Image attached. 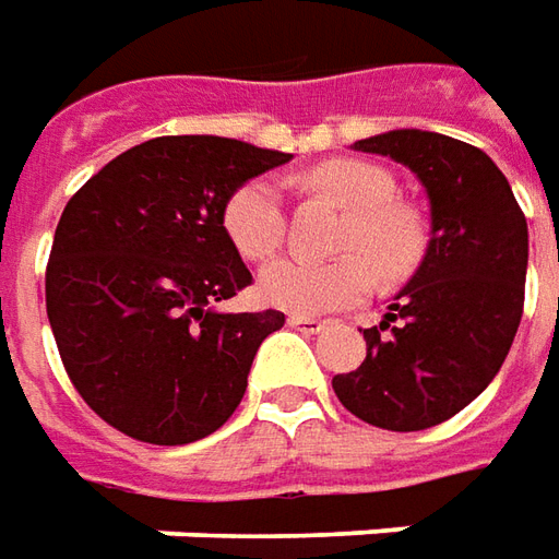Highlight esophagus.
Returning a JSON list of instances; mask_svg holds the SVG:
<instances>
[{
  "instance_id": "1",
  "label": "esophagus",
  "mask_w": 559,
  "mask_h": 559,
  "mask_svg": "<svg viewBox=\"0 0 559 559\" xmlns=\"http://www.w3.org/2000/svg\"><path fill=\"white\" fill-rule=\"evenodd\" d=\"M288 325L304 331V334H317V331L325 329V322H319V319L313 317H298V313H292V317H288Z\"/></svg>"
}]
</instances>
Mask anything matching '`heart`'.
Segmentation results:
<instances>
[{"label":"heart","instance_id":"obj_1","mask_svg":"<svg viewBox=\"0 0 559 559\" xmlns=\"http://www.w3.org/2000/svg\"><path fill=\"white\" fill-rule=\"evenodd\" d=\"M307 182L325 191L349 210L341 249L349 255L331 261L280 258L258 276L261 301L298 313L319 317L349 304H359L377 273L383 280H402L423 258V225L414 210L395 203V179L390 169L334 157L310 169ZM225 228L242 258H271L286 240V200L283 188L267 176L240 185L225 206Z\"/></svg>","mask_w":559,"mask_h":559}]
</instances>
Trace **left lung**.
Segmentation results:
<instances>
[{"label": "left lung", "instance_id": "left-lung-1", "mask_svg": "<svg viewBox=\"0 0 559 559\" xmlns=\"http://www.w3.org/2000/svg\"><path fill=\"white\" fill-rule=\"evenodd\" d=\"M356 152L386 155L429 194L432 230L417 273L380 325L368 356L331 386L349 414L392 432L444 423L490 386L523 317L530 234L502 169L468 142L390 130Z\"/></svg>", "mask_w": 559, "mask_h": 559}]
</instances>
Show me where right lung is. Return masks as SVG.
I'll return each instance as SVG.
<instances>
[{
  "label": "right lung",
  "mask_w": 559,
  "mask_h": 559,
  "mask_svg": "<svg viewBox=\"0 0 559 559\" xmlns=\"http://www.w3.org/2000/svg\"><path fill=\"white\" fill-rule=\"evenodd\" d=\"M292 160L225 136H157L81 185L53 230L45 304L72 386L118 432L191 444L237 411L280 310L218 313L252 283L230 194Z\"/></svg>",
  "instance_id": "add662e5"
}]
</instances>
